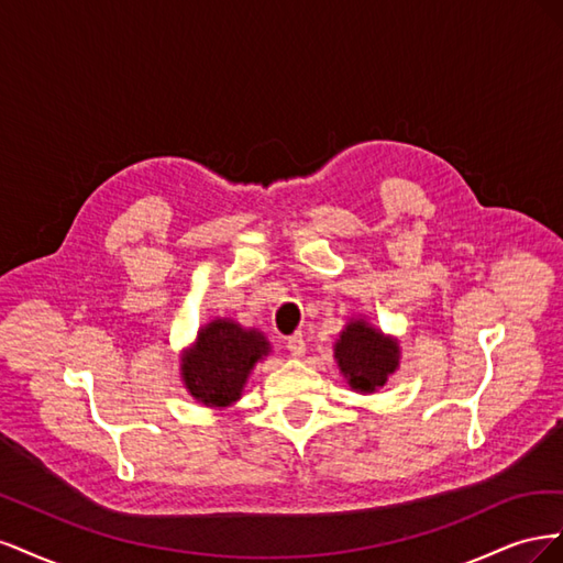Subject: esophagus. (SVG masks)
<instances>
[{"label":"esophagus","mask_w":563,"mask_h":563,"mask_svg":"<svg viewBox=\"0 0 563 563\" xmlns=\"http://www.w3.org/2000/svg\"><path fill=\"white\" fill-rule=\"evenodd\" d=\"M286 350L291 352V356H302L305 354V338L302 333H294L286 340Z\"/></svg>","instance_id":"esophagus-1"}]
</instances>
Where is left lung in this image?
<instances>
[{"label": "left lung", "instance_id": "8db88e82", "mask_svg": "<svg viewBox=\"0 0 563 563\" xmlns=\"http://www.w3.org/2000/svg\"><path fill=\"white\" fill-rule=\"evenodd\" d=\"M335 362L354 391L380 389L399 368L397 338L373 329L364 319H352L335 340Z\"/></svg>", "mask_w": 563, "mask_h": 563}]
</instances>
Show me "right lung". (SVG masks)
Returning <instances> with one entry per match:
<instances>
[{
  "label": "right lung",
  "mask_w": 563,
  "mask_h": 563,
  "mask_svg": "<svg viewBox=\"0 0 563 563\" xmlns=\"http://www.w3.org/2000/svg\"><path fill=\"white\" fill-rule=\"evenodd\" d=\"M269 354L267 338L232 319L203 323L195 345L180 354V378L203 406L225 408L242 397L251 368Z\"/></svg>",
  "instance_id": "1"
}]
</instances>
